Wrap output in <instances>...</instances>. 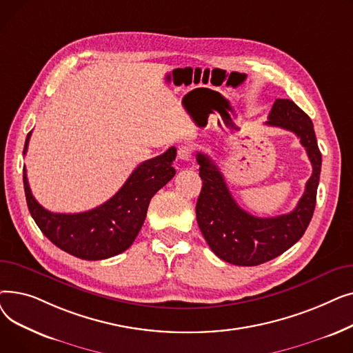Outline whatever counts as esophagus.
<instances>
[{
  "label": "esophagus",
  "instance_id": "34e87169",
  "mask_svg": "<svg viewBox=\"0 0 353 353\" xmlns=\"http://www.w3.org/2000/svg\"><path fill=\"white\" fill-rule=\"evenodd\" d=\"M179 159L181 161H192L193 157V148L190 145H181L179 148V153H177Z\"/></svg>",
  "mask_w": 353,
  "mask_h": 353
}]
</instances>
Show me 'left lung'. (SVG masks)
<instances>
[{"label": "left lung", "instance_id": "1", "mask_svg": "<svg viewBox=\"0 0 353 353\" xmlns=\"http://www.w3.org/2000/svg\"><path fill=\"white\" fill-rule=\"evenodd\" d=\"M265 124L298 136L312 163L305 193L290 213L276 217L248 213L233 199L216 163L205 153L196 156L203 180L196 205L197 225L213 253L237 266L262 265L292 248L307 229L316 205L322 154L312 120L292 100L277 99Z\"/></svg>", "mask_w": 353, "mask_h": 353}]
</instances>
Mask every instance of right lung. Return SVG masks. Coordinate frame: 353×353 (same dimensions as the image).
<instances>
[{"mask_svg":"<svg viewBox=\"0 0 353 353\" xmlns=\"http://www.w3.org/2000/svg\"><path fill=\"white\" fill-rule=\"evenodd\" d=\"M31 132L27 136V153ZM176 148L145 160L136 167L121 189L101 206L83 213L64 214L46 210L31 193L24 167V192L28 210L40 230L61 250L84 259L103 261L133 245L147 214L152 197L169 183L176 170Z\"/></svg>","mask_w":353,"mask_h":353,"instance_id":"obj_1","label":"right lung"}]
</instances>
